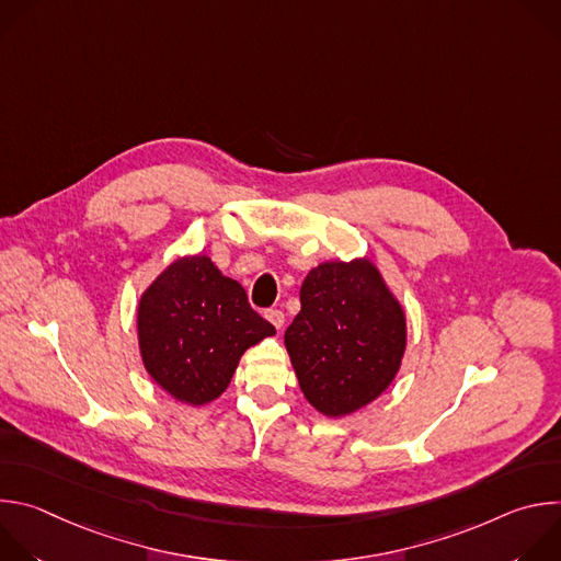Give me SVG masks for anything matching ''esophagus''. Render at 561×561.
Segmentation results:
<instances>
[{
  "mask_svg": "<svg viewBox=\"0 0 561 561\" xmlns=\"http://www.w3.org/2000/svg\"><path fill=\"white\" fill-rule=\"evenodd\" d=\"M266 319H268V322H271L277 331L284 327V312H282L279 308H271V310H266Z\"/></svg>",
  "mask_w": 561,
  "mask_h": 561,
  "instance_id": "esophagus-1",
  "label": "esophagus"
}]
</instances>
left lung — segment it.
Returning <instances> with one entry per match:
<instances>
[{
	"label": "left lung",
	"mask_w": 561,
	"mask_h": 561,
	"mask_svg": "<svg viewBox=\"0 0 561 561\" xmlns=\"http://www.w3.org/2000/svg\"><path fill=\"white\" fill-rule=\"evenodd\" d=\"M299 299L284 335L299 388L319 413H355L388 388L402 364L404 310L368 260L319 264Z\"/></svg>",
	"instance_id": "obj_1"
}]
</instances>
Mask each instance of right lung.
<instances>
[{
  "instance_id": "right-lung-1",
  "label": "right lung",
  "mask_w": 561,
  "mask_h": 561,
  "mask_svg": "<svg viewBox=\"0 0 561 561\" xmlns=\"http://www.w3.org/2000/svg\"><path fill=\"white\" fill-rule=\"evenodd\" d=\"M137 333L148 375L180 402L219 397L244 351L275 329L257 314L242 284L206 255L171 264L141 295Z\"/></svg>"
}]
</instances>
